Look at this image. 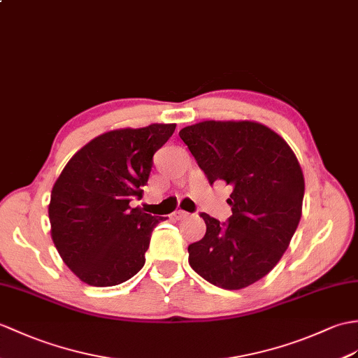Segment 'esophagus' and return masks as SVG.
Masks as SVG:
<instances>
[{"instance_id":"34e87169","label":"esophagus","mask_w":358,"mask_h":358,"mask_svg":"<svg viewBox=\"0 0 358 358\" xmlns=\"http://www.w3.org/2000/svg\"><path fill=\"white\" fill-rule=\"evenodd\" d=\"M173 217H176L177 220H186L190 217V213H187L185 210H177V212H173Z\"/></svg>"}]
</instances>
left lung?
Listing matches in <instances>:
<instances>
[{"label":"left lung","mask_w":358,"mask_h":358,"mask_svg":"<svg viewBox=\"0 0 358 358\" xmlns=\"http://www.w3.org/2000/svg\"><path fill=\"white\" fill-rule=\"evenodd\" d=\"M180 138L210 185L234 187L227 226L201 213L206 235L187 247L190 267L224 289L255 284L280 261L302 217L305 180L296 154L252 120H204L182 128Z\"/></svg>","instance_id":"obj_1"}]
</instances>
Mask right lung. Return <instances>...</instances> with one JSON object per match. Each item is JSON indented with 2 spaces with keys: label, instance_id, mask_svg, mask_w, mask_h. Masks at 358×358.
<instances>
[{
  "label": "right lung",
  "instance_id": "1",
  "mask_svg": "<svg viewBox=\"0 0 358 358\" xmlns=\"http://www.w3.org/2000/svg\"><path fill=\"white\" fill-rule=\"evenodd\" d=\"M176 123L103 132L80 148L55 181L48 204L56 250L91 287H113L145 265L155 218L132 198L143 196L152 155L176 131Z\"/></svg>",
  "mask_w": 358,
  "mask_h": 358
}]
</instances>
